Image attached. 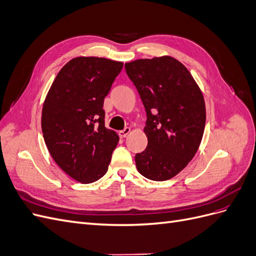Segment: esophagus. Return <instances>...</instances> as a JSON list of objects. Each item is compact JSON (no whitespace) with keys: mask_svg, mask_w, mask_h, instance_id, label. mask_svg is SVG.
Here are the masks:
<instances>
[{"mask_svg":"<svg viewBox=\"0 0 256 256\" xmlns=\"http://www.w3.org/2000/svg\"><path fill=\"white\" fill-rule=\"evenodd\" d=\"M130 131H131V129H130L129 127H126V128L124 129V130L120 131V132H118V136H120L122 138H126V136L130 134Z\"/></svg>","mask_w":256,"mask_h":256,"instance_id":"esophagus-1","label":"esophagus"}]
</instances>
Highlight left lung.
<instances>
[{
    "label": "left lung",
    "instance_id": "obj_1",
    "mask_svg": "<svg viewBox=\"0 0 256 256\" xmlns=\"http://www.w3.org/2000/svg\"><path fill=\"white\" fill-rule=\"evenodd\" d=\"M146 111L145 150L136 154L138 173L164 182L184 170L202 141L206 109L198 85L171 56L141 58L125 64Z\"/></svg>",
    "mask_w": 256,
    "mask_h": 256
}]
</instances>
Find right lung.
<instances>
[{
    "label": "right lung",
    "mask_w": 256,
    "mask_h": 256,
    "mask_svg": "<svg viewBox=\"0 0 256 256\" xmlns=\"http://www.w3.org/2000/svg\"><path fill=\"white\" fill-rule=\"evenodd\" d=\"M122 62L79 56L54 79L44 102L42 129L53 160L82 184L108 171L120 138L104 126V100L122 68Z\"/></svg>",
    "instance_id": "1"
}]
</instances>
